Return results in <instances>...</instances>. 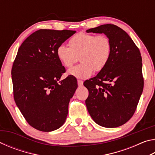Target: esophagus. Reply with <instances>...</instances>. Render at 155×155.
I'll list each match as a JSON object with an SVG mask.
<instances>
[{
    "label": "esophagus",
    "instance_id": "esophagus-1",
    "mask_svg": "<svg viewBox=\"0 0 155 155\" xmlns=\"http://www.w3.org/2000/svg\"><path fill=\"white\" fill-rule=\"evenodd\" d=\"M77 83H78V86H82L83 84V81L81 80H77Z\"/></svg>",
    "mask_w": 155,
    "mask_h": 155
}]
</instances>
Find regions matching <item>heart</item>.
<instances>
[{
    "instance_id": "heart-1",
    "label": "heart",
    "mask_w": 155,
    "mask_h": 155,
    "mask_svg": "<svg viewBox=\"0 0 155 155\" xmlns=\"http://www.w3.org/2000/svg\"><path fill=\"white\" fill-rule=\"evenodd\" d=\"M70 47L61 44L57 49V58L65 68H70L78 61L79 64L68 70L73 77L85 78L93 71L103 70L109 61L112 52V44L105 35L78 33L70 38Z\"/></svg>"
}]
</instances>
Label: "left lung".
Returning a JSON list of instances; mask_svg holds the SVG:
<instances>
[{
	"instance_id": "1",
	"label": "left lung",
	"mask_w": 155,
	"mask_h": 155,
	"mask_svg": "<svg viewBox=\"0 0 155 155\" xmlns=\"http://www.w3.org/2000/svg\"><path fill=\"white\" fill-rule=\"evenodd\" d=\"M86 31L104 33L112 44L105 68L83 83L89 91L85 100L88 112L100 126L120 127L135 114L143 91L140 51L130 36L116 25H103Z\"/></svg>"
}]
</instances>
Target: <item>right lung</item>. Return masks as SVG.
<instances>
[{
    "label": "right lung",
    "mask_w": 155,
    "mask_h": 155,
    "mask_svg": "<svg viewBox=\"0 0 155 155\" xmlns=\"http://www.w3.org/2000/svg\"><path fill=\"white\" fill-rule=\"evenodd\" d=\"M76 33L70 30L40 29L21 44L12 68L14 98L28 122L37 130L50 132L64 124L68 104L78 85L65 72L57 49Z\"/></svg>",
    "instance_id": "1"
}]
</instances>
